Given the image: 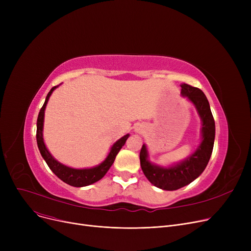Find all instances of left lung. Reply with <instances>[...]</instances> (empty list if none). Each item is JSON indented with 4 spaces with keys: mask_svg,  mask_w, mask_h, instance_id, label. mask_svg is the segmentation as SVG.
Wrapping results in <instances>:
<instances>
[{
    "mask_svg": "<svg viewBox=\"0 0 251 251\" xmlns=\"http://www.w3.org/2000/svg\"><path fill=\"white\" fill-rule=\"evenodd\" d=\"M181 87V94L195 104L202 120L201 146L186 161L168 169L153 166L147 160L146 146H142L139 154L143 174L154 186L164 190H177L195 180L204 171L214 149L215 120L205 95L200 88L186 83L182 84Z\"/></svg>",
    "mask_w": 251,
    "mask_h": 251,
    "instance_id": "1",
    "label": "left lung"
}]
</instances>
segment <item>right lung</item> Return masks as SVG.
Instances as JSON below:
<instances>
[{"mask_svg":"<svg viewBox=\"0 0 251 251\" xmlns=\"http://www.w3.org/2000/svg\"><path fill=\"white\" fill-rule=\"evenodd\" d=\"M58 86V85H57ZM57 86L51 87L50 92L48 94L45 103L42 107L41 111H39L38 117H37V122H36V141H37V147L39 151H41V154L45 159L46 163L48 164L49 168L54 172V174L60 178L62 181L65 183L69 184L71 186L75 187H82V186H87L90 185V184L95 183L99 180H100L105 173L108 172L111 166L113 165L115 157L118 154V152L120 151L122 147L125 144L129 134L123 136L121 139H119L114 146L111 149V151L109 155L100 166L91 168V169H81V170H77V169H72L69 167H66L59 162H57L54 157L50 155L49 151L47 150L44 139H43V125H44V116H45V109L47 102L49 100V98L50 94L52 92Z\"/></svg>","mask_w":251,"mask_h":251,"instance_id":"right-lung-1","label":"right lung"}]
</instances>
